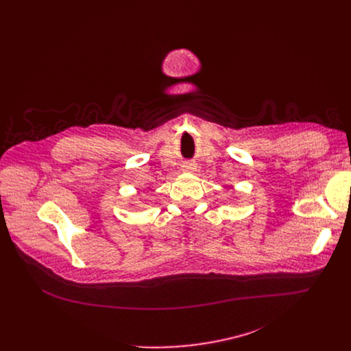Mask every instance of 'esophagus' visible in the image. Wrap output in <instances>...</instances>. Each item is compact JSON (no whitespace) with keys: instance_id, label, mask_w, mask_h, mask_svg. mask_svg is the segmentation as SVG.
Wrapping results in <instances>:
<instances>
[{"instance_id":"esophagus-1","label":"esophagus","mask_w":351,"mask_h":351,"mask_svg":"<svg viewBox=\"0 0 351 351\" xmlns=\"http://www.w3.org/2000/svg\"><path fill=\"white\" fill-rule=\"evenodd\" d=\"M184 168H186V169H187V171H189V169H191V167H190V165H186V167H184Z\"/></svg>"}]
</instances>
